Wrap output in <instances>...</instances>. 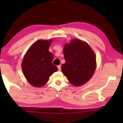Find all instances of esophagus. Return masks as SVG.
<instances>
[{"mask_svg":"<svg viewBox=\"0 0 123 123\" xmlns=\"http://www.w3.org/2000/svg\"><path fill=\"white\" fill-rule=\"evenodd\" d=\"M58 69L59 71H60L61 70V65H58Z\"/></svg>","mask_w":123,"mask_h":123,"instance_id":"34e87169","label":"esophagus"}]
</instances>
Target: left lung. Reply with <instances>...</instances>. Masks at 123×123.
Wrapping results in <instances>:
<instances>
[{
    "mask_svg": "<svg viewBox=\"0 0 123 123\" xmlns=\"http://www.w3.org/2000/svg\"><path fill=\"white\" fill-rule=\"evenodd\" d=\"M65 63L62 65L63 73L70 83L80 86L91 78L96 69V58L87 43L72 40L64 48Z\"/></svg>",
    "mask_w": 123,
    "mask_h": 123,
    "instance_id": "1",
    "label": "left lung"
}]
</instances>
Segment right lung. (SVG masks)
Masks as SVG:
<instances>
[{
    "instance_id": "1",
    "label": "right lung",
    "mask_w": 123,
    "mask_h": 123,
    "mask_svg": "<svg viewBox=\"0 0 123 123\" xmlns=\"http://www.w3.org/2000/svg\"><path fill=\"white\" fill-rule=\"evenodd\" d=\"M51 40H38L28 50L22 63L26 80L34 87L44 86L54 72L58 70L53 65L54 55L49 51Z\"/></svg>"
}]
</instances>
